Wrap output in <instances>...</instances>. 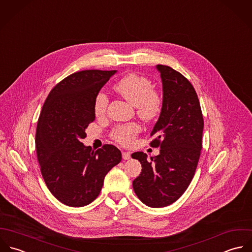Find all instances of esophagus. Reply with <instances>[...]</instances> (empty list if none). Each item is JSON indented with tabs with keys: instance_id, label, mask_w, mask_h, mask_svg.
<instances>
[{
	"instance_id": "obj_1",
	"label": "esophagus",
	"mask_w": 252,
	"mask_h": 252,
	"mask_svg": "<svg viewBox=\"0 0 252 252\" xmlns=\"http://www.w3.org/2000/svg\"><path fill=\"white\" fill-rule=\"evenodd\" d=\"M122 158L124 160H127L131 158V153L129 152H122Z\"/></svg>"
}]
</instances>
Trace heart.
Segmentation results:
<instances>
[{"mask_svg":"<svg viewBox=\"0 0 252 252\" xmlns=\"http://www.w3.org/2000/svg\"><path fill=\"white\" fill-rule=\"evenodd\" d=\"M114 89L125 99L136 105L137 113L143 119L153 120L160 114L162 98L154 90V84L149 78L137 73H128L115 83ZM107 103V94L102 91L98 92L94 99V111L96 116L105 113ZM140 132V124L131 122L117 125L112 130L111 136L119 144L130 146Z\"/></svg>","mask_w":252,"mask_h":252,"instance_id":"b5f03b06","label":"heart"}]
</instances>
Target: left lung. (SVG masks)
Instances as JSON below:
<instances>
[{"label":"left lung","instance_id":"8db88e82","mask_svg":"<svg viewBox=\"0 0 252 252\" xmlns=\"http://www.w3.org/2000/svg\"><path fill=\"white\" fill-rule=\"evenodd\" d=\"M160 72L162 109L151 137L159 155L148 159L137 152L132 158L142 164L133 181L137 196L150 207H165L186 191L190 184L202 148L203 117L196 92L190 82L170 66L157 65Z\"/></svg>","mask_w":252,"mask_h":252}]
</instances>
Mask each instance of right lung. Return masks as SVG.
I'll list each match as a JSON object with an SVG mask.
<instances>
[{
    "label": "right lung",
    "instance_id": "right-lung-1",
    "mask_svg": "<svg viewBox=\"0 0 252 252\" xmlns=\"http://www.w3.org/2000/svg\"><path fill=\"white\" fill-rule=\"evenodd\" d=\"M116 70L75 72L50 92L36 130L37 158L53 195L65 205L81 207L99 194L108 171L121 159L112 145L96 151L81 142L94 120V99Z\"/></svg>",
    "mask_w": 252,
    "mask_h": 252
}]
</instances>
